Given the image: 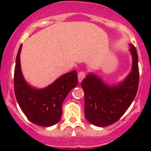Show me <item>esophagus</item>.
<instances>
[{
    "instance_id": "esophagus-1",
    "label": "esophagus",
    "mask_w": 151,
    "mask_h": 151,
    "mask_svg": "<svg viewBox=\"0 0 151 151\" xmlns=\"http://www.w3.org/2000/svg\"><path fill=\"white\" fill-rule=\"evenodd\" d=\"M85 77V72L83 71H80V72L78 73V80L80 83H81L82 80H83Z\"/></svg>"
}]
</instances>
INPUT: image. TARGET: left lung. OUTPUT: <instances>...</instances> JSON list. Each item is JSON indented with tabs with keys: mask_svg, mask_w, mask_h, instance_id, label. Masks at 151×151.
I'll list each match as a JSON object with an SVG mask.
<instances>
[{
	"mask_svg": "<svg viewBox=\"0 0 151 151\" xmlns=\"http://www.w3.org/2000/svg\"><path fill=\"white\" fill-rule=\"evenodd\" d=\"M132 71L118 85L108 86L94 74H88L82 82L85 93V115L94 126L104 127L117 122L136 96L139 85V67L137 49L130 45Z\"/></svg>",
	"mask_w": 151,
	"mask_h": 151,
	"instance_id": "8db88e82",
	"label": "left lung"
}]
</instances>
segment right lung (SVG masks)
I'll return each mask as SVG.
<instances>
[{
  "mask_svg": "<svg viewBox=\"0 0 151 151\" xmlns=\"http://www.w3.org/2000/svg\"><path fill=\"white\" fill-rule=\"evenodd\" d=\"M21 49L22 45L17 55L14 75L17 101L30 122L45 127L53 126L61 118L62 104L66 96L78 83L77 71L63 74L46 88H33L25 81L21 72Z\"/></svg>",
  "mask_w": 151,
  "mask_h": 151,
  "instance_id": "obj_1",
  "label": "right lung"
}]
</instances>
